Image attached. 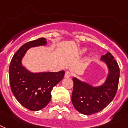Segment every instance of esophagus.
<instances>
[{
    "label": "esophagus",
    "mask_w": 128,
    "mask_h": 128,
    "mask_svg": "<svg viewBox=\"0 0 128 128\" xmlns=\"http://www.w3.org/2000/svg\"><path fill=\"white\" fill-rule=\"evenodd\" d=\"M72 76V73H71V72H70L69 71H67L66 72H65V78H70V77H71Z\"/></svg>",
    "instance_id": "obj_1"
}]
</instances>
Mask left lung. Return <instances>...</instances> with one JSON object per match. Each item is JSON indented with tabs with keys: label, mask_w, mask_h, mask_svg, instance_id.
<instances>
[{
	"label": "left lung",
	"mask_w": 128,
	"mask_h": 128,
	"mask_svg": "<svg viewBox=\"0 0 128 128\" xmlns=\"http://www.w3.org/2000/svg\"><path fill=\"white\" fill-rule=\"evenodd\" d=\"M109 67L108 77L103 86L94 88L73 78V89L71 101L75 110L84 115L98 113L106 108L116 96L118 88L120 67L110 53L101 57Z\"/></svg>",
	"instance_id": "obj_1"
}]
</instances>
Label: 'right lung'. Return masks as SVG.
Listing matches in <instances>:
<instances>
[{"mask_svg":"<svg viewBox=\"0 0 128 128\" xmlns=\"http://www.w3.org/2000/svg\"><path fill=\"white\" fill-rule=\"evenodd\" d=\"M45 38H38L22 45L14 53L9 66L10 89L20 104L30 111L46 107L51 99L53 88L63 80L65 71L32 73L21 65V59L31 46L46 44Z\"/></svg>","mask_w":128,"mask_h":128,"instance_id":"add662e5","label":"right lung"}]
</instances>
